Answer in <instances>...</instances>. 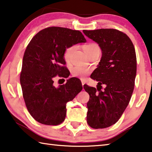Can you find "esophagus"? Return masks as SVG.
Masks as SVG:
<instances>
[{
    "instance_id": "obj_1",
    "label": "esophagus",
    "mask_w": 152,
    "mask_h": 152,
    "mask_svg": "<svg viewBox=\"0 0 152 152\" xmlns=\"http://www.w3.org/2000/svg\"><path fill=\"white\" fill-rule=\"evenodd\" d=\"M85 82H84L83 80H82V85H83V86H84V85H85Z\"/></svg>"
}]
</instances>
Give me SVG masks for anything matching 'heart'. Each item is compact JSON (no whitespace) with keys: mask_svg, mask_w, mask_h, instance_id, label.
<instances>
[{"mask_svg":"<svg viewBox=\"0 0 152 152\" xmlns=\"http://www.w3.org/2000/svg\"><path fill=\"white\" fill-rule=\"evenodd\" d=\"M76 48V46L72 45L70 47H67L66 49L64 51V57L65 60L67 62L69 61L71 59L72 55L73 53L74 50H75ZM84 50H85V53L87 55H88L91 53L95 51V50H100V48L99 45L95 42H89L88 44H86L84 45ZM88 70L86 68L82 67H74L72 69V74L74 76L79 77V78H84L86 75L88 74Z\"/></svg>","mask_w":152,"mask_h":152,"instance_id":"b5f03b06","label":"heart"}]
</instances>
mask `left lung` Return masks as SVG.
Here are the masks:
<instances>
[{
    "mask_svg": "<svg viewBox=\"0 0 152 152\" xmlns=\"http://www.w3.org/2000/svg\"><path fill=\"white\" fill-rule=\"evenodd\" d=\"M83 33L97 43L102 53L91 75L98 82L97 88L84 86L90 96L86 120L93 129H105L120 119L131 100L137 73L135 49L128 36L115 29L83 30Z\"/></svg>",
    "mask_w": 152,
    "mask_h": 152,
    "instance_id": "obj_1",
    "label": "left lung"
}]
</instances>
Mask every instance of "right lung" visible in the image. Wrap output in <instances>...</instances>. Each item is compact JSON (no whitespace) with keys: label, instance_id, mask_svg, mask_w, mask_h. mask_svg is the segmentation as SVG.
I'll list each match as a JSON object with an SVG mask.
<instances>
[{"label":"right lung","instance_id":"1","mask_svg":"<svg viewBox=\"0 0 152 152\" xmlns=\"http://www.w3.org/2000/svg\"><path fill=\"white\" fill-rule=\"evenodd\" d=\"M86 40L80 31L61 27L42 30L32 38L24 53L20 83L29 113L37 122L58 125L64 121L66 103L83 89L76 78L55 87V76L67 78L64 54L66 48Z\"/></svg>","mask_w":152,"mask_h":152}]
</instances>
